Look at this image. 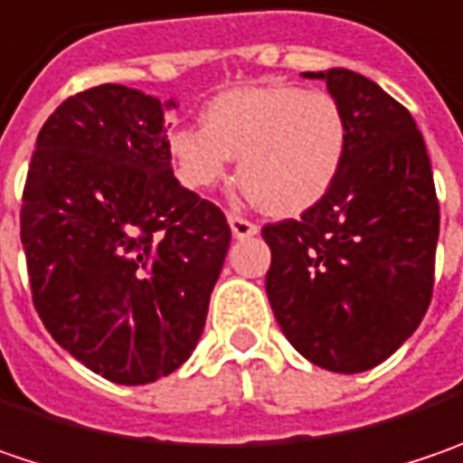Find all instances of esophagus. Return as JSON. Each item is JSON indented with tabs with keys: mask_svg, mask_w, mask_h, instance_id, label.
Segmentation results:
<instances>
[{
	"mask_svg": "<svg viewBox=\"0 0 463 463\" xmlns=\"http://www.w3.org/2000/svg\"><path fill=\"white\" fill-rule=\"evenodd\" d=\"M229 221V226H232V234L237 237V240H244V237H252V234H258V226L252 223V221L242 219V216H234V213H229L226 216Z\"/></svg>",
	"mask_w": 463,
	"mask_h": 463,
	"instance_id": "34e87169",
	"label": "esophagus"
}]
</instances>
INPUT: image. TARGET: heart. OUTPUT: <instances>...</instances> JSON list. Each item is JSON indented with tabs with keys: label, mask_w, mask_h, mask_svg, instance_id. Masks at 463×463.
I'll use <instances>...</instances> for the list:
<instances>
[{
	"label": "heart",
	"mask_w": 463,
	"mask_h": 463,
	"mask_svg": "<svg viewBox=\"0 0 463 463\" xmlns=\"http://www.w3.org/2000/svg\"><path fill=\"white\" fill-rule=\"evenodd\" d=\"M349 125L326 90L289 82L223 90L203 109V128L169 135V153L190 190L221 184L240 158L242 195L268 213L310 211L335 184L346 161Z\"/></svg>",
	"instance_id": "heart-1"
}]
</instances>
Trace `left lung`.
I'll list each match as a JSON object with an SVG mask.
<instances>
[{"label":"left lung","mask_w":463,"mask_h":463,"mask_svg":"<svg viewBox=\"0 0 463 463\" xmlns=\"http://www.w3.org/2000/svg\"><path fill=\"white\" fill-rule=\"evenodd\" d=\"M323 80L349 125L335 184L302 219L268 223L266 294L289 344L331 373L388 359L428 312L440 211L411 114L378 82L331 67Z\"/></svg>","instance_id":"obj_1"}]
</instances>
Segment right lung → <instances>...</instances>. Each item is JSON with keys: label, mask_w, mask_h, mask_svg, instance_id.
Masks as SVG:
<instances>
[{"label": "right lung", "mask_w": 463, "mask_h": 463, "mask_svg": "<svg viewBox=\"0 0 463 463\" xmlns=\"http://www.w3.org/2000/svg\"><path fill=\"white\" fill-rule=\"evenodd\" d=\"M176 101L106 82L38 132L20 237L46 331L88 370L146 385L197 346L232 242L219 208L172 172Z\"/></svg>", "instance_id": "add662e5"}]
</instances>
